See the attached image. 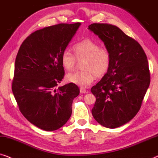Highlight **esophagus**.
<instances>
[{
    "label": "esophagus",
    "mask_w": 158,
    "mask_h": 158,
    "mask_svg": "<svg viewBox=\"0 0 158 158\" xmlns=\"http://www.w3.org/2000/svg\"><path fill=\"white\" fill-rule=\"evenodd\" d=\"M86 92H87V91H86V89H85L82 87L80 88V93H81V94H85Z\"/></svg>",
    "instance_id": "obj_1"
}]
</instances>
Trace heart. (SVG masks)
Instances as JSON below:
<instances>
[{
  "mask_svg": "<svg viewBox=\"0 0 158 158\" xmlns=\"http://www.w3.org/2000/svg\"><path fill=\"white\" fill-rule=\"evenodd\" d=\"M76 57L69 50L62 52L61 62L67 71H73L77 65V59L84 61L82 69L84 71L70 73L66 79L71 83L81 87H86L92 83L94 77H102L108 72L111 64V54L105 47H100L99 43L86 39L74 46Z\"/></svg>",
  "mask_w": 158,
  "mask_h": 158,
  "instance_id": "heart-1",
  "label": "heart"
}]
</instances>
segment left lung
Returning a JSON list of instances; mask_svg holds the SVG:
<instances>
[{"label":"left lung","mask_w":158,"mask_h":158,"mask_svg":"<svg viewBox=\"0 0 158 158\" xmlns=\"http://www.w3.org/2000/svg\"><path fill=\"white\" fill-rule=\"evenodd\" d=\"M88 29L111 54L108 72L91 89L97 98L92 115L105 127H119L132 120L141 107L150 82L148 58L138 42L117 26L93 23Z\"/></svg>","instance_id":"obj_1"}]
</instances>
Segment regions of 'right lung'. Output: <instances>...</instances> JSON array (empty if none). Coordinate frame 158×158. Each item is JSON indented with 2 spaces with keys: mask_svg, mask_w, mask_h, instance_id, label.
I'll return each instance as SVG.
<instances>
[{
  "mask_svg": "<svg viewBox=\"0 0 158 158\" xmlns=\"http://www.w3.org/2000/svg\"><path fill=\"white\" fill-rule=\"evenodd\" d=\"M80 26L61 23L38 30L24 40L15 58L13 95L23 116L41 130H56L72 115L79 87L72 83L56 87L64 75L61 54Z\"/></svg>",
  "mask_w": 158,
  "mask_h": 158,
  "instance_id": "right-lung-1",
  "label": "right lung"
}]
</instances>
